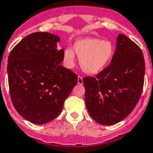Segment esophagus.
I'll return each mask as SVG.
<instances>
[{"label":"esophagus","instance_id":"1","mask_svg":"<svg viewBox=\"0 0 153 153\" xmlns=\"http://www.w3.org/2000/svg\"><path fill=\"white\" fill-rule=\"evenodd\" d=\"M77 83H78V84H79V85H82V84H83V77H82V76H78Z\"/></svg>","mask_w":153,"mask_h":153}]
</instances>
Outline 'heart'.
I'll use <instances>...</instances> for the list:
<instances>
[{
    "label": "heart",
    "instance_id": "heart-1",
    "mask_svg": "<svg viewBox=\"0 0 153 153\" xmlns=\"http://www.w3.org/2000/svg\"><path fill=\"white\" fill-rule=\"evenodd\" d=\"M75 53L79 57L83 70L89 74H97L111 62L114 55V46L109 41L84 38L74 43ZM64 63L67 67L74 66L75 54L73 49L67 48L63 54Z\"/></svg>",
    "mask_w": 153,
    "mask_h": 153
}]
</instances>
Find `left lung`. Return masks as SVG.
<instances>
[{"label":"left lung","instance_id":"8db88e82","mask_svg":"<svg viewBox=\"0 0 153 153\" xmlns=\"http://www.w3.org/2000/svg\"><path fill=\"white\" fill-rule=\"evenodd\" d=\"M144 77L142 50L120 34L111 63L95 77L83 79L86 106L91 117L103 125H114L125 119L139 102Z\"/></svg>","mask_w":153,"mask_h":153}]
</instances>
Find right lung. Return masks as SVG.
<instances>
[{
    "instance_id": "add662e5",
    "label": "right lung",
    "mask_w": 153,
    "mask_h": 153,
    "mask_svg": "<svg viewBox=\"0 0 153 153\" xmlns=\"http://www.w3.org/2000/svg\"><path fill=\"white\" fill-rule=\"evenodd\" d=\"M59 37L48 32L30 34L11 51L7 76L11 101L18 114L33 124L53 121L77 83V75L61 66L64 50Z\"/></svg>"
}]
</instances>
